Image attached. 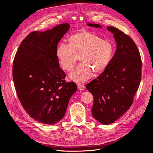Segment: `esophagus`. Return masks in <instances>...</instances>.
I'll list each match as a JSON object with an SVG mask.
<instances>
[{"mask_svg": "<svg viewBox=\"0 0 153 153\" xmlns=\"http://www.w3.org/2000/svg\"><path fill=\"white\" fill-rule=\"evenodd\" d=\"M77 88L79 90H83L85 89V86H84L83 84H78L77 85Z\"/></svg>", "mask_w": 153, "mask_h": 153, "instance_id": "1", "label": "esophagus"}]
</instances>
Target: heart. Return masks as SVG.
<instances>
[{"label": "heart", "mask_w": 153, "mask_h": 153, "mask_svg": "<svg viewBox=\"0 0 153 153\" xmlns=\"http://www.w3.org/2000/svg\"><path fill=\"white\" fill-rule=\"evenodd\" d=\"M68 45L60 43L56 49V56L61 67L66 71H71L79 60L81 63L70 74L71 80L83 82L93 74L105 71L114 53L111 42L103 40L89 31L75 33L68 38Z\"/></svg>", "instance_id": "obj_1"}]
</instances>
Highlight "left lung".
<instances>
[{"label":"left lung","instance_id":"1","mask_svg":"<svg viewBox=\"0 0 153 153\" xmlns=\"http://www.w3.org/2000/svg\"><path fill=\"white\" fill-rule=\"evenodd\" d=\"M87 25L102 28L99 24ZM106 28L113 34L116 51L107 68L86 85L94 97L93 116L103 125L114 122L129 110L139 88L142 71L140 55L133 39L115 27Z\"/></svg>","mask_w":153,"mask_h":153}]
</instances>
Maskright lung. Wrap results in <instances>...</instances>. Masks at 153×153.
<instances>
[{"instance_id": "obj_1", "label": "right lung", "mask_w": 153, "mask_h": 153, "mask_svg": "<svg viewBox=\"0 0 153 153\" xmlns=\"http://www.w3.org/2000/svg\"><path fill=\"white\" fill-rule=\"evenodd\" d=\"M65 23L45 31H33L22 42L13 61V78L25 111L36 120L53 125L65 116L77 91L66 82L56 56L58 43L69 30Z\"/></svg>"}]
</instances>
